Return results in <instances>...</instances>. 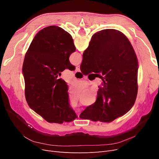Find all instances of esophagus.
<instances>
[{
  "instance_id": "esophagus-1",
  "label": "esophagus",
  "mask_w": 159,
  "mask_h": 159,
  "mask_svg": "<svg viewBox=\"0 0 159 159\" xmlns=\"http://www.w3.org/2000/svg\"><path fill=\"white\" fill-rule=\"evenodd\" d=\"M75 71H80V66H76Z\"/></svg>"
}]
</instances>
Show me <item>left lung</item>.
Returning <instances> with one entry per match:
<instances>
[{
    "instance_id": "1",
    "label": "left lung",
    "mask_w": 159,
    "mask_h": 159,
    "mask_svg": "<svg viewBox=\"0 0 159 159\" xmlns=\"http://www.w3.org/2000/svg\"><path fill=\"white\" fill-rule=\"evenodd\" d=\"M75 51L70 34L50 26L37 33L26 53L22 66L26 100L49 123L61 124L78 118L69 103L68 85L58 77L66 69L75 70L69 60Z\"/></svg>"
}]
</instances>
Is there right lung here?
Here are the masks:
<instances>
[{
    "label": "right lung",
    "instance_id": "1",
    "mask_svg": "<svg viewBox=\"0 0 159 159\" xmlns=\"http://www.w3.org/2000/svg\"><path fill=\"white\" fill-rule=\"evenodd\" d=\"M138 60L122 32L105 29L91 37L83 54L80 70L84 75L102 74L96 102L80 115L83 119L109 123L132 108L137 95Z\"/></svg>",
    "mask_w": 159,
    "mask_h": 159
}]
</instances>
